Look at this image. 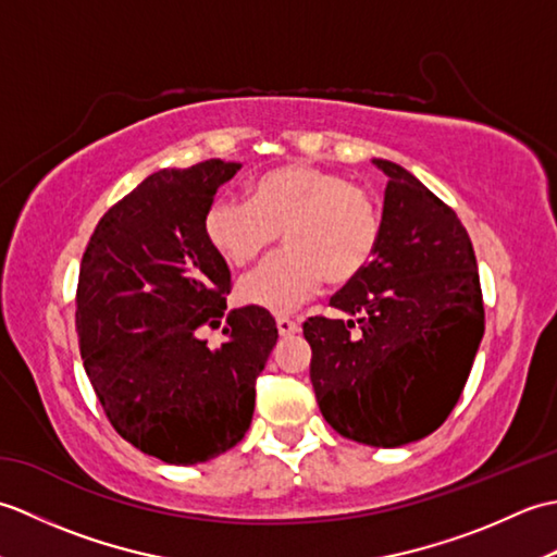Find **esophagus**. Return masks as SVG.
<instances>
[{"label": "esophagus", "mask_w": 557, "mask_h": 557, "mask_svg": "<svg viewBox=\"0 0 557 557\" xmlns=\"http://www.w3.org/2000/svg\"><path fill=\"white\" fill-rule=\"evenodd\" d=\"M299 330H301V325L289 321V318H277V333H280V337H292V335H297Z\"/></svg>", "instance_id": "1"}]
</instances>
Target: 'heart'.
Masks as SVG:
<instances>
[{"label": "heart", "mask_w": 557, "mask_h": 557, "mask_svg": "<svg viewBox=\"0 0 557 557\" xmlns=\"http://www.w3.org/2000/svg\"><path fill=\"white\" fill-rule=\"evenodd\" d=\"M203 227L234 268L253 263L282 232L287 248L239 282V299L287 315L313 299L325 277L342 285L369 268L381 244L383 210L381 200L349 176L294 162L260 176L251 200H212Z\"/></svg>", "instance_id": "obj_1"}]
</instances>
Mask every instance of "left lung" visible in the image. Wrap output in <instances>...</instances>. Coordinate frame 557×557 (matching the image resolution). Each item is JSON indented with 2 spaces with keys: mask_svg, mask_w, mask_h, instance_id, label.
I'll use <instances>...</instances> for the list:
<instances>
[{
  "mask_svg": "<svg viewBox=\"0 0 557 557\" xmlns=\"http://www.w3.org/2000/svg\"><path fill=\"white\" fill-rule=\"evenodd\" d=\"M373 164L387 174L381 244L330 299L351 318H309L304 337L325 421L349 441L399 447L455 409L483 337V297L457 212L399 164Z\"/></svg>",
  "mask_w": 557,
  "mask_h": 557,
  "instance_id": "left-lung-1",
  "label": "left lung"
}]
</instances>
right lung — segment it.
<instances>
[{"instance_id":"right-lung-1","label":"right lung","mask_w":557,"mask_h":557,"mask_svg":"<svg viewBox=\"0 0 557 557\" xmlns=\"http://www.w3.org/2000/svg\"><path fill=\"white\" fill-rule=\"evenodd\" d=\"M242 164L160 170L114 203L81 260L76 333L90 385L114 431L168 465H198L242 441L256 377L277 342L256 306L227 311L232 275L203 218ZM223 329L210 350L200 326Z\"/></svg>"}]
</instances>
